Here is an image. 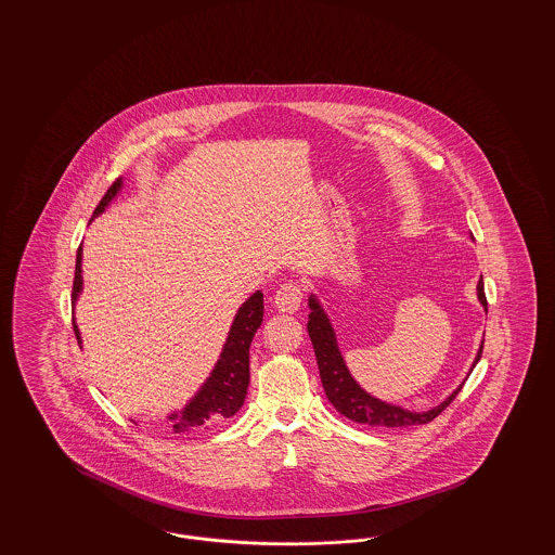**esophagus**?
Wrapping results in <instances>:
<instances>
[{"label": "esophagus", "mask_w": 555, "mask_h": 555, "mask_svg": "<svg viewBox=\"0 0 555 555\" xmlns=\"http://www.w3.org/2000/svg\"><path fill=\"white\" fill-rule=\"evenodd\" d=\"M274 306L279 312H287V314L297 312L301 306V287L295 283L283 285L274 295Z\"/></svg>", "instance_id": "esophagus-1"}]
</instances>
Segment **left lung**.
Instances as JSON below:
<instances>
[{"label": "left lung", "mask_w": 555, "mask_h": 555, "mask_svg": "<svg viewBox=\"0 0 555 555\" xmlns=\"http://www.w3.org/2000/svg\"><path fill=\"white\" fill-rule=\"evenodd\" d=\"M476 295H478V301L482 304V308L487 310L482 276L476 285ZM308 306H310L308 335H310L312 345H314L320 380H322V387H324V393L328 397V401L335 405V410L339 414H344L345 418H349L353 423L369 424V426H387V428L426 424L435 421L455 399V396L462 391L464 383L446 401H441L439 405H435L428 412H410L401 405H393V403H387V401H380V399L370 396L356 383V378L349 374V369L345 366L335 328L331 324V318L326 317V312L322 310L317 295L308 297ZM480 353H482V345L478 347L473 369H475L476 362L480 360Z\"/></svg>", "instance_id": "8db88e82"}]
</instances>
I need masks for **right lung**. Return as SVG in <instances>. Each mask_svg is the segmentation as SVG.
Here are the masks:
<instances>
[{
  "instance_id": "obj_1",
  "label": "right lung",
  "mask_w": 555,
  "mask_h": 555,
  "mask_svg": "<svg viewBox=\"0 0 555 555\" xmlns=\"http://www.w3.org/2000/svg\"><path fill=\"white\" fill-rule=\"evenodd\" d=\"M122 189V179H116L107 189L106 195L98 204L93 211V218L106 210L109 202L118 195ZM91 218V220H93ZM82 247L77 251V266H75V283H73V306L79 299L82 291ZM264 317V295L262 291H256L247 301L241 306L231 324L229 337L220 351L218 362L214 364L210 376L202 385V389L189 399L181 412H172L168 421L172 423L175 433H197L206 430L210 426L224 423L233 418L243 405L249 385V345L256 335V331L262 324ZM73 328L80 345V331L77 322L73 320Z\"/></svg>"
}]
</instances>
